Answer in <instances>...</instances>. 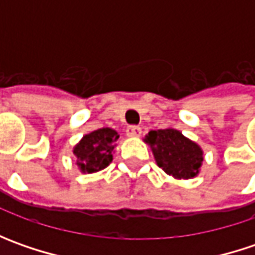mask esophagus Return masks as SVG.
<instances>
[{"label": "esophagus", "mask_w": 255, "mask_h": 255, "mask_svg": "<svg viewBox=\"0 0 255 255\" xmlns=\"http://www.w3.org/2000/svg\"><path fill=\"white\" fill-rule=\"evenodd\" d=\"M126 134L130 136V137H139L142 134V129L139 126H128Z\"/></svg>", "instance_id": "obj_1"}]
</instances>
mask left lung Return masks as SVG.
I'll return each instance as SVG.
<instances>
[{
    "label": "left lung",
    "instance_id": "obj_1",
    "mask_svg": "<svg viewBox=\"0 0 255 255\" xmlns=\"http://www.w3.org/2000/svg\"><path fill=\"white\" fill-rule=\"evenodd\" d=\"M144 142L152 147L159 167L176 179H191L200 170L203 150L176 129L150 130Z\"/></svg>",
    "mask_w": 255,
    "mask_h": 255
}]
</instances>
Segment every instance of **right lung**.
<instances>
[{
    "label": "right lung",
    "mask_w": 255,
    "mask_h": 255,
    "mask_svg": "<svg viewBox=\"0 0 255 255\" xmlns=\"http://www.w3.org/2000/svg\"><path fill=\"white\" fill-rule=\"evenodd\" d=\"M119 134L111 128H102L85 134L82 140L74 147L78 166L84 173H95L108 167L113 159L115 142Z\"/></svg>",
    "instance_id": "add662e5"
}]
</instances>
